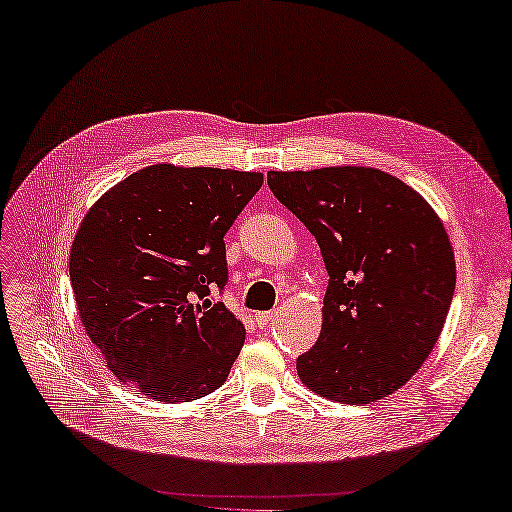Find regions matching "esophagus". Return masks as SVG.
Wrapping results in <instances>:
<instances>
[{"instance_id": "esophagus-1", "label": "esophagus", "mask_w": 512, "mask_h": 512, "mask_svg": "<svg viewBox=\"0 0 512 512\" xmlns=\"http://www.w3.org/2000/svg\"><path fill=\"white\" fill-rule=\"evenodd\" d=\"M273 317H276V313H273V310H267V313H258L254 319H256V323L260 328H267L269 323L273 321Z\"/></svg>"}]
</instances>
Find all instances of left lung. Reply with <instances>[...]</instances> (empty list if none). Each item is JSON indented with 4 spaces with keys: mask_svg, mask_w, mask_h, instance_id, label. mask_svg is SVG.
<instances>
[{
    "mask_svg": "<svg viewBox=\"0 0 512 512\" xmlns=\"http://www.w3.org/2000/svg\"><path fill=\"white\" fill-rule=\"evenodd\" d=\"M267 184L315 236L330 276L299 380L343 404L391 395L426 363L452 304L456 263L441 219L380 169L269 171Z\"/></svg>",
    "mask_w": 512,
    "mask_h": 512,
    "instance_id": "8db88e82",
    "label": "left lung"
}]
</instances>
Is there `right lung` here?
<instances>
[{"instance_id":"right-lung-1","label":"right lung","mask_w":512,"mask_h":512,"mask_svg":"<svg viewBox=\"0 0 512 512\" xmlns=\"http://www.w3.org/2000/svg\"><path fill=\"white\" fill-rule=\"evenodd\" d=\"M263 186L254 171L152 165L97 199L71 245L80 321L106 367L158 402L226 382L245 328L217 291L223 236Z\"/></svg>"}]
</instances>
